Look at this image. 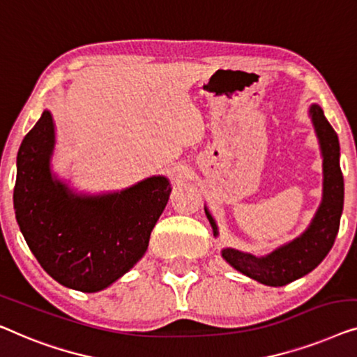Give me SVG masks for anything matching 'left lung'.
Wrapping results in <instances>:
<instances>
[{
	"instance_id": "1",
	"label": "left lung",
	"mask_w": 357,
	"mask_h": 357,
	"mask_svg": "<svg viewBox=\"0 0 357 357\" xmlns=\"http://www.w3.org/2000/svg\"><path fill=\"white\" fill-rule=\"evenodd\" d=\"M309 116L317 135L320 153H322V200L310 220L309 227L289 243L281 244L267 255H252L233 248H223L222 257L231 267L245 277L267 286H284L291 281L303 278L304 275L317 267L327 257L335 243L340 228V218L343 213L344 183L340 168V142L338 135L330 126L320 105L309 107ZM205 208L213 236H218V225Z\"/></svg>"
}]
</instances>
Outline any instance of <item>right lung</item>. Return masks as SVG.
<instances>
[{"label": "right lung", "mask_w": 357, "mask_h": 357, "mask_svg": "<svg viewBox=\"0 0 357 357\" xmlns=\"http://www.w3.org/2000/svg\"><path fill=\"white\" fill-rule=\"evenodd\" d=\"M54 145L53 114L43 109L17 152V225L50 277L66 288L97 293L144 257L172 184L158 174L116 192H77L53 173Z\"/></svg>", "instance_id": "right-lung-1"}]
</instances>
